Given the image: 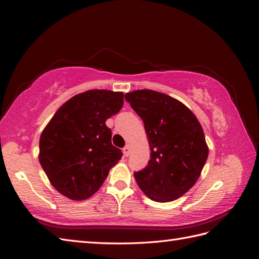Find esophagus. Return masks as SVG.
<instances>
[{
	"instance_id": "34e87169",
	"label": "esophagus",
	"mask_w": 259,
	"mask_h": 259,
	"mask_svg": "<svg viewBox=\"0 0 259 259\" xmlns=\"http://www.w3.org/2000/svg\"><path fill=\"white\" fill-rule=\"evenodd\" d=\"M130 153H131V147L128 145L125 146L123 148V154H124V156H128Z\"/></svg>"
}]
</instances>
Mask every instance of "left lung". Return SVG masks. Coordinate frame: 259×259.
Here are the masks:
<instances>
[{"label": "left lung", "mask_w": 259, "mask_h": 259, "mask_svg": "<svg viewBox=\"0 0 259 259\" xmlns=\"http://www.w3.org/2000/svg\"><path fill=\"white\" fill-rule=\"evenodd\" d=\"M125 99L144 121L151 150L148 165L134 173L137 185L155 202L180 198L197 183L208 156L199 120L163 93L138 90L125 94Z\"/></svg>", "instance_id": "8db88e82"}]
</instances>
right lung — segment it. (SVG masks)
I'll list each match as a JSON object with an SVG mask.
<instances>
[{
  "instance_id": "obj_1",
  "label": "right lung",
  "mask_w": 259,
  "mask_h": 259,
  "mask_svg": "<svg viewBox=\"0 0 259 259\" xmlns=\"http://www.w3.org/2000/svg\"><path fill=\"white\" fill-rule=\"evenodd\" d=\"M124 94L90 90L67 100L40 137L38 161L50 183L73 201L91 198L122 158L106 121L123 107Z\"/></svg>"
}]
</instances>
